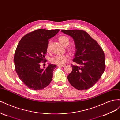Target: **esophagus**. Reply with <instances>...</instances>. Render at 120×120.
Here are the masks:
<instances>
[{"instance_id":"obj_1","label":"esophagus","mask_w":120,"mask_h":120,"mask_svg":"<svg viewBox=\"0 0 120 120\" xmlns=\"http://www.w3.org/2000/svg\"><path fill=\"white\" fill-rule=\"evenodd\" d=\"M65 66H66V65L63 64H61V65H57V67H65Z\"/></svg>"}]
</instances>
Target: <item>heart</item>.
Returning <instances> with one entry per match:
<instances>
[{
  "mask_svg": "<svg viewBox=\"0 0 120 120\" xmlns=\"http://www.w3.org/2000/svg\"><path fill=\"white\" fill-rule=\"evenodd\" d=\"M59 40L60 42L62 43V44L64 45L67 46L68 45L70 42V40L69 38L67 37V36L65 35H61L60 36L59 38ZM67 49L68 52H75V48L74 46H68L67 48ZM46 50L48 52H49L50 50V42H49L48 45H47L46 47ZM68 56L67 54H60V55L52 57L51 59H50V62L52 64H56L57 65H60L64 64L66 62V61L68 59Z\"/></svg>",
  "mask_w": 120,
  "mask_h": 120,
  "instance_id": "1",
  "label": "heart"
}]
</instances>
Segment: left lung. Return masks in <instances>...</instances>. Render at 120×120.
<instances>
[{"instance_id":"left-lung-1","label":"left lung","mask_w":120,"mask_h":120,"mask_svg":"<svg viewBox=\"0 0 120 120\" xmlns=\"http://www.w3.org/2000/svg\"><path fill=\"white\" fill-rule=\"evenodd\" d=\"M74 39L77 49L72 71L68 76L71 85L79 90H88L99 80L105 71V56L102 48L84 30H62Z\"/></svg>"}]
</instances>
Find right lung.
<instances>
[{
    "instance_id": "1",
    "label": "right lung",
    "mask_w": 120,
    "mask_h": 120,
    "mask_svg": "<svg viewBox=\"0 0 120 120\" xmlns=\"http://www.w3.org/2000/svg\"><path fill=\"white\" fill-rule=\"evenodd\" d=\"M60 30L39 29L29 32L21 39L14 53V63L20 80L29 89H43L51 82L56 65L49 64L41 69L40 63L45 60L46 47L49 39Z\"/></svg>"
}]
</instances>
